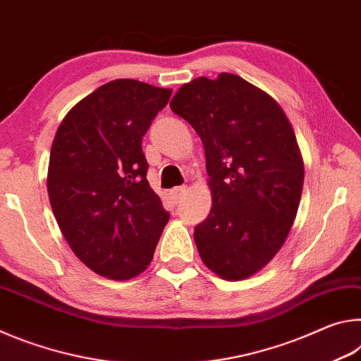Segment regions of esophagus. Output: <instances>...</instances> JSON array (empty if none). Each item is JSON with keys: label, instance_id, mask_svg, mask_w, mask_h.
<instances>
[{"label": "esophagus", "instance_id": "1", "mask_svg": "<svg viewBox=\"0 0 361 361\" xmlns=\"http://www.w3.org/2000/svg\"><path fill=\"white\" fill-rule=\"evenodd\" d=\"M186 191H188V188L186 186H180V188H173L172 191H170V195H172V199H173V202H178V200L183 197V195L186 194Z\"/></svg>", "mask_w": 361, "mask_h": 361}]
</instances>
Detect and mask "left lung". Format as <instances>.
<instances>
[{"label": "left lung", "instance_id": "obj_1", "mask_svg": "<svg viewBox=\"0 0 361 361\" xmlns=\"http://www.w3.org/2000/svg\"><path fill=\"white\" fill-rule=\"evenodd\" d=\"M170 108L204 143L212 210L194 228L204 264L228 280L253 276L296 218L304 164L279 103L240 76L183 84Z\"/></svg>", "mask_w": 361, "mask_h": 361}]
</instances>
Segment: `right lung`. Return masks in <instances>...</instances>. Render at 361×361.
Wrapping results in <instances>:
<instances>
[{
    "mask_svg": "<svg viewBox=\"0 0 361 361\" xmlns=\"http://www.w3.org/2000/svg\"><path fill=\"white\" fill-rule=\"evenodd\" d=\"M172 90L116 79L65 116L49 159L59 228L85 266L129 280L152 259L170 213L146 180L142 140Z\"/></svg>",
    "mask_w": 361,
    "mask_h": 361,
    "instance_id": "right-lung-1",
    "label": "right lung"
}]
</instances>
